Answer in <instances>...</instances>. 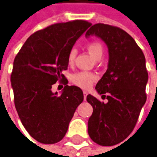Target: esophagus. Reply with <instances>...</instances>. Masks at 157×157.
Returning a JSON list of instances; mask_svg holds the SVG:
<instances>
[{
	"label": "esophagus",
	"instance_id": "esophagus-1",
	"mask_svg": "<svg viewBox=\"0 0 157 157\" xmlns=\"http://www.w3.org/2000/svg\"><path fill=\"white\" fill-rule=\"evenodd\" d=\"M83 94H84V99L86 100V96L88 95V92H87V91H84V92H83Z\"/></svg>",
	"mask_w": 157,
	"mask_h": 157
}]
</instances>
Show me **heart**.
I'll use <instances>...</instances> for the list:
<instances>
[{"label": "heart", "instance_id": "heart-1", "mask_svg": "<svg viewBox=\"0 0 157 157\" xmlns=\"http://www.w3.org/2000/svg\"><path fill=\"white\" fill-rule=\"evenodd\" d=\"M87 49L90 52L92 56L94 57V59L97 60H100L101 58L104 54V47L102 45V43L98 40H92L90 41L87 44ZM77 49L75 47L71 48V50L69 51L68 56H67V61L68 64L71 65L74 61V59L76 57ZM96 76L94 74H92L91 72H87V71H78L74 74H72L71 77V83L75 86H78L83 89H88L93 84V82L96 80Z\"/></svg>", "mask_w": 157, "mask_h": 157}]
</instances>
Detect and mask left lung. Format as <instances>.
I'll return each instance as SVG.
<instances>
[{"instance_id": "left-lung-1", "label": "left lung", "mask_w": 157, "mask_h": 157, "mask_svg": "<svg viewBox=\"0 0 157 157\" xmlns=\"http://www.w3.org/2000/svg\"><path fill=\"white\" fill-rule=\"evenodd\" d=\"M91 35L100 38L108 47V68L95 88L102 97L108 93V102L86 97L93 108L88 134L98 144L112 146L132 132L146 102V61L134 39L119 27L98 23L86 32V38Z\"/></svg>"}]
</instances>
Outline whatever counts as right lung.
<instances>
[{
	"label": "right lung",
	"mask_w": 157,
	"mask_h": 157,
	"mask_svg": "<svg viewBox=\"0 0 157 157\" xmlns=\"http://www.w3.org/2000/svg\"><path fill=\"white\" fill-rule=\"evenodd\" d=\"M86 21L53 24L27 39L13 60L11 84L19 117L34 139L52 144L63 139L77 107L84 100L79 87L69 86L62 71L76 40L91 27ZM57 81L60 95L51 91Z\"/></svg>",
	"instance_id": "add662e5"
}]
</instances>
